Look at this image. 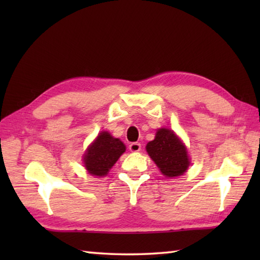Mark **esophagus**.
<instances>
[{
  "instance_id": "esophagus-1",
  "label": "esophagus",
  "mask_w": 260,
  "mask_h": 260,
  "mask_svg": "<svg viewBox=\"0 0 260 260\" xmlns=\"http://www.w3.org/2000/svg\"><path fill=\"white\" fill-rule=\"evenodd\" d=\"M129 151L131 152H140L141 151L140 143H132V144L129 145Z\"/></svg>"
}]
</instances>
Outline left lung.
Wrapping results in <instances>:
<instances>
[{
	"instance_id": "left-lung-1",
	"label": "left lung",
	"mask_w": 260,
	"mask_h": 260,
	"mask_svg": "<svg viewBox=\"0 0 260 260\" xmlns=\"http://www.w3.org/2000/svg\"><path fill=\"white\" fill-rule=\"evenodd\" d=\"M148 155L167 178H175L186 172L190 165L185 145L173 131L159 128L155 139L146 145Z\"/></svg>"
}]
</instances>
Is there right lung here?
<instances>
[{
    "mask_svg": "<svg viewBox=\"0 0 260 260\" xmlns=\"http://www.w3.org/2000/svg\"><path fill=\"white\" fill-rule=\"evenodd\" d=\"M125 151L124 143L105 131L99 133L96 140L88 146L82 161L88 173L102 178L108 174Z\"/></svg>",
    "mask_w": 260,
    "mask_h": 260,
    "instance_id": "obj_1",
    "label": "right lung"
}]
</instances>
